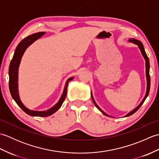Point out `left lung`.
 <instances>
[{
    "instance_id": "obj_1",
    "label": "left lung",
    "mask_w": 159,
    "mask_h": 159,
    "mask_svg": "<svg viewBox=\"0 0 159 159\" xmlns=\"http://www.w3.org/2000/svg\"><path fill=\"white\" fill-rule=\"evenodd\" d=\"M128 42H131V43H134V44H136L138 46V47H139V48L141 50V54H142V55L143 57V58L145 59V61H146V79H147V89H146V95H145V97L143 98V99L142 100V101H141V103L139 104V106H137L135 109H133L132 111H130V113H128L127 115H126L124 117H128L131 116V115H133V113H134L136 112V111L139 109L140 107L142 105L143 103L144 102L145 100L146 99V98L148 97V94H149V92H150V62H149V59H148V57L146 55V52H145V49H144V47H143V45L142 44V43H141V42H140L139 40H137V39H133V38H130L128 39ZM91 96H92V100L93 102L94 103V104H95V106L98 108V109L99 111H100L101 112H102L104 115H105V116H108V117H111L110 116H109V115L107 114L106 113H104V111L100 109V108L97 105V104L96 103L95 100H94L93 98V95H92V92H91Z\"/></svg>"
}]
</instances>
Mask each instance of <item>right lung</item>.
<instances>
[{
	"mask_svg": "<svg viewBox=\"0 0 159 159\" xmlns=\"http://www.w3.org/2000/svg\"><path fill=\"white\" fill-rule=\"evenodd\" d=\"M45 33V32H39L37 33H34V34H32L31 35L26 37V38L22 39L16 47L14 52V55H13V58L11 61V63H10L9 68V87L11 95L13 98V99L16 101L17 104H18V105L21 108L26 114H28L31 116L47 117L51 116L52 114L55 113L57 110L59 109L66 97L68 83L74 79V77H71L67 80L65 87H64L63 93L61 96L60 99L59 100L58 102L55 104L52 107H51L48 110L40 111L30 110L28 108H26L22 102H21L18 93V68L20 66V61H21L22 57L26 48H27L30 45H31L35 41H36L37 39L41 38V37L44 35Z\"/></svg>",
	"mask_w": 159,
	"mask_h": 159,
	"instance_id": "add662e5",
	"label": "right lung"
}]
</instances>
